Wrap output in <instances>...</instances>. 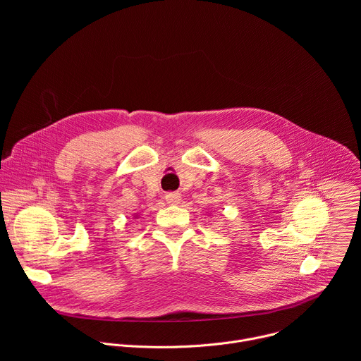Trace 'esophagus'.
I'll return each instance as SVG.
<instances>
[{"mask_svg":"<svg viewBox=\"0 0 361 361\" xmlns=\"http://www.w3.org/2000/svg\"><path fill=\"white\" fill-rule=\"evenodd\" d=\"M164 198L169 204H178L181 200V194L180 192H167L164 195Z\"/></svg>","mask_w":361,"mask_h":361,"instance_id":"34e87169","label":"esophagus"}]
</instances>
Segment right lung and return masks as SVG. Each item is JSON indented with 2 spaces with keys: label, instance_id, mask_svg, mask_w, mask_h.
<instances>
[{
  "label": "right lung",
  "instance_id": "1",
  "mask_svg": "<svg viewBox=\"0 0 361 361\" xmlns=\"http://www.w3.org/2000/svg\"><path fill=\"white\" fill-rule=\"evenodd\" d=\"M135 219H137V216H135Z\"/></svg>",
  "mask_w": 361,
  "mask_h": 361
}]
</instances>
